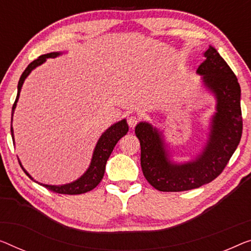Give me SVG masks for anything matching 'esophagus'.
<instances>
[{"instance_id": "34e87169", "label": "esophagus", "mask_w": 251, "mask_h": 251, "mask_svg": "<svg viewBox=\"0 0 251 251\" xmlns=\"http://www.w3.org/2000/svg\"><path fill=\"white\" fill-rule=\"evenodd\" d=\"M138 123V118L136 116H129L128 118H127V124L130 127V128H134V127L136 126V124Z\"/></svg>"}]
</instances>
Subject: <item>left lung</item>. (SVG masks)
<instances>
[{
    "instance_id": "8db88e82",
    "label": "left lung",
    "mask_w": 251,
    "mask_h": 251,
    "mask_svg": "<svg viewBox=\"0 0 251 251\" xmlns=\"http://www.w3.org/2000/svg\"><path fill=\"white\" fill-rule=\"evenodd\" d=\"M197 73L216 98V113L203 152L195 160L174 163L162 137L149 123H140L135 134L141 144V167L149 184L160 192H184L208 184L221 175L242 135L241 89L238 78L214 47L204 53Z\"/></svg>"
}]
</instances>
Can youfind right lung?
I'll list each match as a JSON object with an SVG mask.
<instances>
[{"label":"right lung","mask_w":251,"mask_h":251,"mask_svg":"<svg viewBox=\"0 0 251 251\" xmlns=\"http://www.w3.org/2000/svg\"><path fill=\"white\" fill-rule=\"evenodd\" d=\"M62 53H50V54H45L39 56L38 58L32 61L30 64L27 66V69L25 70V72L22 73V75L20 76V80H19L18 83V95L16 98V101L13 103L12 107V116H13V111L16 109L19 96H20V91L22 88V84L25 80L30 72L33 69H36L37 66H39L40 64L46 61L47 58L50 57H57L58 55H61ZM128 132V125H127L126 119H123V121L116 123L113 126H110L106 132H104L101 136H100L98 143L96 145L95 151H93V155H92V160L91 163H90L89 169L85 171V174L83 176H81L77 180L71 182V184H66V185H61V186H51V185H43L44 187H46L47 189H50V192L57 193V194H66V195H77V194H84L87 192H90L93 188H96L97 186L99 185V182L101 181V179L104 175V169H106V163L107 160L109 159V156L113 152V150L115 148V145L117 144V142L121 140V138L126 135V133ZM11 135H12V140L13 138V128H12V117H11ZM20 167L22 168V170L25 171V174L28 176V177L33 180V178L30 176L27 171L24 169L21 162ZM39 184V182H38Z\"/></svg>","instance_id":"1"}]
</instances>
